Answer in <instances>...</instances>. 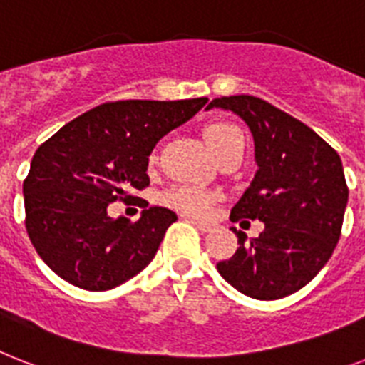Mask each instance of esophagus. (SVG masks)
I'll return each instance as SVG.
<instances>
[{
  "mask_svg": "<svg viewBox=\"0 0 365 365\" xmlns=\"http://www.w3.org/2000/svg\"><path fill=\"white\" fill-rule=\"evenodd\" d=\"M191 223L195 225L200 232H210V230L213 229L212 223H206V221H200V219H191Z\"/></svg>",
  "mask_w": 365,
  "mask_h": 365,
  "instance_id": "esophagus-1",
  "label": "esophagus"
}]
</instances>
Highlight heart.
Returning a JSON list of instances; mask_svg holds the SVG:
<instances>
[{
  "label": "heart",
  "mask_w": 365,
  "mask_h": 365,
  "mask_svg": "<svg viewBox=\"0 0 365 365\" xmlns=\"http://www.w3.org/2000/svg\"><path fill=\"white\" fill-rule=\"evenodd\" d=\"M202 136L215 155H221L225 150H229L234 144L244 142L242 131L236 125H232V123H227V121H215V123L206 125ZM155 159L157 157L153 153L150 157V161L153 163ZM213 198H215L213 192L206 191L202 187H197V185H173V187L163 192L161 202L174 210H180V212L192 213V215H204L210 210V206H212Z\"/></svg>",
  "instance_id": "obj_1"
}]
</instances>
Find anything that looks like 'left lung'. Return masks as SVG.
<instances>
[{
  "label": "left lung",
  "instance_id": "left-lung-1",
  "mask_svg": "<svg viewBox=\"0 0 365 365\" xmlns=\"http://www.w3.org/2000/svg\"><path fill=\"white\" fill-rule=\"evenodd\" d=\"M247 123L257 173L230 221L259 219V238L238 236V250L217 262L227 283L257 300H277L306 287L327 264L339 236L349 189L341 157L313 129L251 96L213 99Z\"/></svg>",
  "mask_w": 365,
  "mask_h": 365
}]
</instances>
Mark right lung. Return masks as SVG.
Returning <instances> with one entry per match:
<instances>
[{
	"mask_svg": "<svg viewBox=\"0 0 365 365\" xmlns=\"http://www.w3.org/2000/svg\"><path fill=\"white\" fill-rule=\"evenodd\" d=\"M206 103H105L41 144L24 180V206L29 240L44 264L86 290L114 289L146 268L176 213L152 206L131 223L112 219L106 208L150 185L148 161L157 142Z\"/></svg>",
	"mask_w": 365,
	"mask_h": 365,
	"instance_id": "obj_1",
	"label": "right lung"
}]
</instances>
